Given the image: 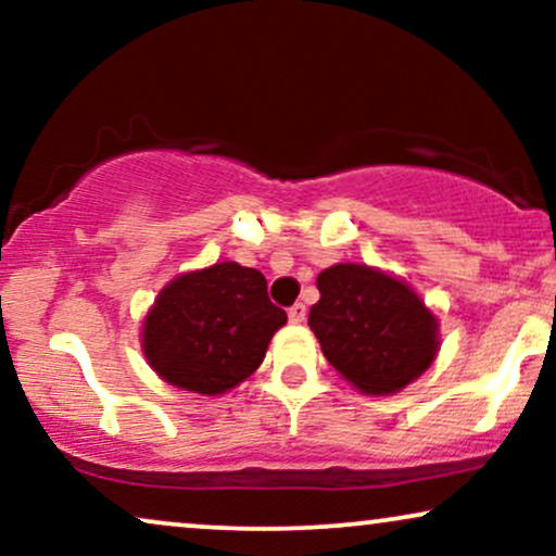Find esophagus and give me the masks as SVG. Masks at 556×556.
<instances>
[{
  "label": "esophagus",
  "mask_w": 556,
  "mask_h": 556,
  "mask_svg": "<svg viewBox=\"0 0 556 556\" xmlns=\"http://www.w3.org/2000/svg\"><path fill=\"white\" fill-rule=\"evenodd\" d=\"M287 316H290V324H303L305 321V305L295 303L290 311H287Z\"/></svg>",
  "instance_id": "esophagus-1"
}]
</instances>
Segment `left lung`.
Here are the masks:
<instances>
[{"label":"left lung","mask_w":556,"mask_h":556,"mask_svg":"<svg viewBox=\"0 0 556 556\" xmlns=\"http://www.w3.org/2000/svg\"><path fill=\"white\" fill-rule=\"evenodd\" d=\"M308 327L334 371L358 392L394 394L439 353V321L405 279L366 264H334L316 279Z\"/></svg>","instance_id":"8db88e82"}]
</instances>
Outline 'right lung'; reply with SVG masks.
I'll return each mask as SVG.
<instances>
[{
  "instance_id": "1",
  "label": "right lung",
  "mask_w": 556,
  "mask_h": 556,
  "mask_svg": "<svg viewBox=\"0 0 556 556\" xmlns=\"http://www.w3.org/2000/svg\"><path fill=\"white\" fill-rule=\"evenodd\" d=\"M287 314L258 269L222 261L175 277L143 318V355L172 387L225 394L264 361Z\"/></svg>"
}]
</instances>
